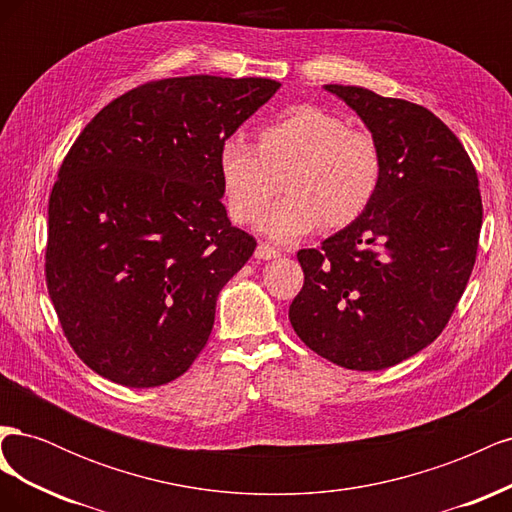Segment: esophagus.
I'll use <instances>...</instances> for the list:
<instances>
[{
	"label": "esophagus",
	"instance_id": "1",
	"mask_svg": "<svg viewBox=\"0 0 512 512\" xmlns=\"http://www.w3.org/2000/svg\"><path fill=\"white\" fill-rule=\"evenodd\" d=\"M280 250H275V247H271L269 243H258V247H256V252H254V256L258 258V260H273V258H280Z\"/></svg>",
	"mask_w": 512,
	"mask_h": 512
}]
</instances>
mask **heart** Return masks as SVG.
<instances>
[{
  "instance_id": "obj_1",
  "label": "heart",
  "mask_w": 512,
  "mask_h": 512,
  "mask_svg": "<svg viewBox=\"0 0 512 512\" xmlns=\"http://www.w3.org/2000/svg\"><path fill=\"white\" fill-rule=\"evenodd\" d=\"M218 170L230 218L250 224L284 179L286 196L258 220L260 232L292 243L324 224H352L374 200L382 158L374 136L348 128L342 117L303 104L258 130V145L226 138Z\"/></svg>"
}]
</instances>
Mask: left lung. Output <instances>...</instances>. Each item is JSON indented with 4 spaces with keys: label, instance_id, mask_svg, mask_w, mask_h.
Returning a JSON list of instances; mask_svg holds the SVG:
<instances>
[{
    "label": "left lung",
    "instance_id": "left-lung-1",
    "mask_svg": "<svg viewBox=\"0 0 512 512\" xmlns=\"http://www.w3.org/2000/svg\"><path fill=\"white\" fill-rule=\"evenodd\" d=\"M378 143L382 177L352 224L299 250L305 275L290 324L322 359L378 371L446 327L476 260L483 203L459 138L425 106L365 87L324 85Z\"/></svg>",
    "mask_w": 512,
    "mask_h": 512
}]
</instances>
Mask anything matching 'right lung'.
Masks as SVG:
<instances>
[{
    "label": "right lung",
    "mask_w": 512,
    "mask_h": 512,
    "mask_svg": "<svg viewBox=\"0 0 512 512\" xmlns=\"http://www.w3.org/2000/svg\"><path fill=\"white\" fill-rule=\"evenodd\" d=\"M280 87L209 74L147 83L74 141L49 198L46 288L102 378L151 389L205 348L220 290L256 247L228 220L218 153Z\"/></svg>",
    "instance_id": "1"
}]
</instances>
